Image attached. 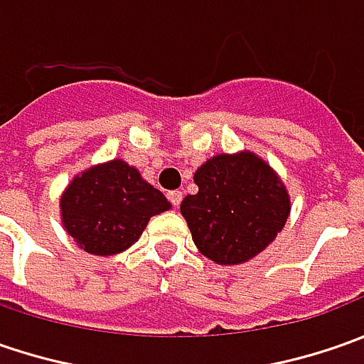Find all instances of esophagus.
<instances>
[{
    "mask_svg": "<svg viewBox=\"0 0 364 364\" xmlns=\"http://www.w3.org/2000/svg\"><path fill=\"white\" fill-rule=\"evenodd\" d=\"M168 200L174 204V206H180V203H182V192H180V190L168 192Z\"/></svg>",
    "mask_w": 364,
    "mask_h": 364,
    "instance_id": "1",
    "label": "esophagus"
}]
</instances>
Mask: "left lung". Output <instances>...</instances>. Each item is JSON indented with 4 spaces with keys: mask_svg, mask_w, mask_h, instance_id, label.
I'll return each instance as SVG.
<instances>
[{
    "mask_svg": "<svg viewBox=\"0 0 364 364\" xmlns=\"http://www.w3.org/2000/svg\"><path fill=\"white\" fill-rule=\"evenodd\" d=\"M196 194L180 213L192 241L218 265H239L261 253L284 229L289 194L279 176L251 151L218 154L196 170Z\"/></svg>",
    "mask_w": 364,
    "mask_h": 364,
    "instance_id": "1",
    "label": "left lung"
}]
</instances>
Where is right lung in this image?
I'll list each match as a JSON object with an SVG mask.
<instances>
[{"label": "right lung", "instance_id": "obj_1", "mask_svg": "<svg viewBox=\"0 0 364 364\" xmlns=\"http://www.w3.org/2000/svg\"><path fill=\"white\" fill-rule=\"evenodd\" d=\"M170 206L133 166L111 160L73 178L60 196V217L80 249L107 257L129 249L149 218Z\"/></svg>", "mask_w": 364, "mask_h": 364}]
</instances>
